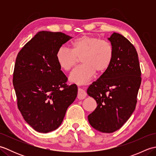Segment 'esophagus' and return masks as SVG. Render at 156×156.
Masks as SVG:
<instances>
[{
  "label": "esophagus",
  "mask_w": 156,
  "mask_h": 156,
  "mask_svg": "<svg viewBox=\"0 0 156 156\" xmlns=\"http://www.w3.org/2000/svg\"><path fill=\"white\" fill-rule=\"evenodd\" d=\"M87 97V93H86V92L83 90V89H82L80 88H78V96L77 97L78 99H84Z\"/></svg>",
  "instance_id": "1"
}]
</instances>
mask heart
<instances>
[{"label":"heart","instance_id":"obj_1","mask_svg":"<svg viewBox=\"0 0 156 156\" xmlns=\"http://www.w3.org/2000/svg\"><path fill=\"white\" fill-rule=\"evenodd\" d=\"M115 49L110 42L95 36L82 35L72 42V49L62 46L56 51L58 66L68 71L81 58L82 66L75 68L69 76L73 83L84 84L90 81L95 74L104 73L110 67L114 59Z\"/></svg>","mask_w":156,"mask_h":156}]
</instances>
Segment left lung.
Returning <instances> with one entry per match:
<instances>
[{
    "label": "left lung",
    "instance_id": "obj_1",
    "mask_svg": "<svg viewBox=\"0 0 156 156\" xmlns=\"http://www.w3.org/2000/svg\"><path fill=\"white\" fill-rule=\"evenodd\" d=\"M115 49L112 64L89 86L88 96L97 107L88 116L96 130L110 133L120 129L135 109L141 78L137 52L124 36L113 33L108 37Z\"/></svg>",
    "mask_w": 156,
    "mask_h": 156
}]
</instances>
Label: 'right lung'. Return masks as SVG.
Segmentation results:
<instances>
[{"mask_svg":"<svg viewBox=\"0 0 156 156\" xmlns=\"http://www.w3.org/2000/svg\"><path fill=\"white\" fill-rule=\"evenodd\" d=\"M72 38L61 32L39 31L16 58L12 83L18 108L39 133L58 129L77 97V86L66 84L67 78L55 58L58 49Z\"/></svg>","mask_w":156,"mask_h":156,"instance_id":"add662e5","label":"right lung"}]
</instances>
